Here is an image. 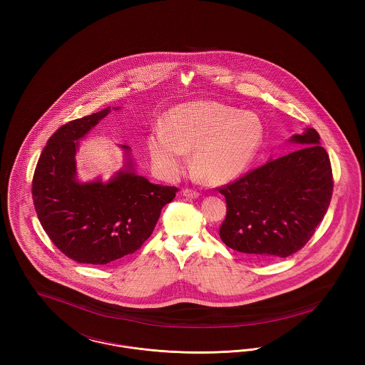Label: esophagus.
Segmentation results:
<instances>
[{
	"instance_id": "34e87169",
	"label": "esophagus",
	"mask_w": 365,
	"mask_h": 365,
	"mask_svg": "<svg viewBox=\"0 0 365 365\" xmlns=\"http://www.w3.org/2000/svg\"><path fill=\"white\" fill-rule=\"evenodd\" d=\"M183 195L187 197V198H198L200 197V192L197 190H192V189H183Z\"/></svg>"
}]
</instances>
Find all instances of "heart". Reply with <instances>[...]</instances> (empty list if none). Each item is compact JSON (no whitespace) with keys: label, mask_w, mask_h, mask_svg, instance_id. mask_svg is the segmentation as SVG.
<instances>
[{"label":"heart","mask_w":365,"mask_h":365,"mask_svg":"<svg viewBox=\"0 0 365 365\" xmlns=\"http://www.w3.org/2000/svg\"><path fill=\"white\" fill-rule=\"evenodd\" d=\"M264 123L253 112L215 101L179 105L164 125L148 135V150L160 174L174 179L187 167L204 183L225 185L249 168L260 150Z\"/></svg>","instance_id":"b5f03b06"}]
</instances>
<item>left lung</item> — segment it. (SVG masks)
<instances>
[{"label":"left lung","mask_w":365,"mask_h":365,"mask_svg":"<svg viewBox=\"0 0 365 365\" xmlns=\"http://www.w3.org/2000/svg\"><path fill=\"white\" fill-rule=\"evenodd\" d=\"M289 142L305 146L271 158L219 189L227 204L219 235L228 247L255 260L298 252L312 238L330 205L332 171L320 135L307 128Z\"/></svg>","instance_id":"8db88e82"}]
</instances>
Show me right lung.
<instances>
[{
  "mask_svg": "<svg viewBox=\"0 0 365 365\" xmlns=\"http://www.w3.org/2000/svg\"><path fill=\"white\" fill-rule=\"evenodd\" d=\"M109 112L110 106L61 125L43 148L33 178L41 225L61 253L81 264L104 265L138 250L178 192L135 174L125 145L128 158L106 183L76 179L79 139Z\"/></svg>",
  "mask_w": 365,
  "mask_h": 365,
  "instance_id": "1",
  "label": "right lung"
}]
</instances>
